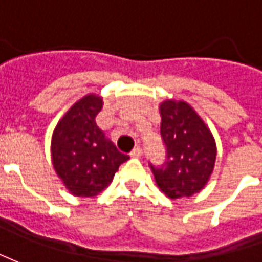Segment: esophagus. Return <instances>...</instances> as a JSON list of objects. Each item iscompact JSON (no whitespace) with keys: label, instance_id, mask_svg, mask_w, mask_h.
<instances>
[{"label":"esophagus","instance_id":"34e87169","mask_svg":"<svg viewBox=\"0 0 262 262\" xmlns=\"http://www.w3.org/2000/svg\"><path fill=\"white\" fill-rule=\"evenodd\" d=\"M141 155H142V150H141V148L137 146V148H134L133 152L129 154V156H131V158H141Z\"/></svg>","mask_w":262,"mask_h":262}]
</instances>
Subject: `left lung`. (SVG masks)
I'll return each mask as SVG.
<instances>
[{
  "label": "left lung",
  "mask_w": 262,
  "mask_h": 262,
  "mask_svg": "<svg viewBox=\"0 0 262 262\" xmlns=\"http://www.w3.org/2000/svg\"><path fill=\"white\" fill-rule=\"evenodd\" d=\"M160 135L166 159L160 166L149 163L156 184L171 200L200 192L209 180L216 144L195 110L186 102L166 100L159 106Z\"/></svg>",
  "instance_id": "obj_1"
}]
</instances>
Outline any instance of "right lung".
<instances>
[{
	"label": "right lung",
	"mask_w": 262,
	"mask_h": 262,
	"mask_svg": "<svg viewBox=\"0 0 262 262\" xmlns=\"http://www.w3.org/2000/svg\"><path fill=\"white\" fill-rule=\"evenodd\" d=\"M103 100L88 95L61 118L51 139L55 173L76 196H95L112 183L128 155L121 154L96 125Z\"/></svg>",
	"instance_id": "1"
}]
</instances>
